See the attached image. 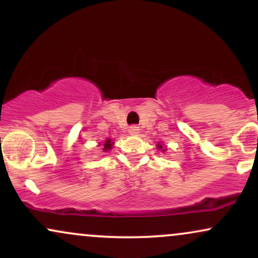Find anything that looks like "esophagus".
<instances>
[{"label":"esophagus","mask_w":258,"mask_h":258,"mask_svg":"<svg viewBox=\"0 0 258 258\" xmlns=\"http://www.w3.org/2000/svg\"><path fill=\"white\" fill-rule=\"evenodd\" d=\"M128 131L131 135H138L139 133V127L138 126H131L128 128Z\"/></svg>","instance_id":"obj_1"}]
</instances>
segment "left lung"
Segmentation results:
<instances>
[{
	"label": "left lung",
	"mask_w": 258,
	"mask_h": 258,
	"mask_svg": "<svg viewBox=\"0 0 258 258\" xmlns=\"http://www.w3.org/2000/svg\"><path fill=\"white\" fill-rule=\"evenodd\" d=\"M158 148H159L160 150H162V152H165V149H164V148H162V146H161V144H160V143L158 144Z\"/></svg>",
	"instance_id": "left-lung-1"
}]
</instances>
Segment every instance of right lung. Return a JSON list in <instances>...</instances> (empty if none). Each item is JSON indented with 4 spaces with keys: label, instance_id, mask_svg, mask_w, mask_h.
<instances>
[{
    "label": "right lung",
    "instance_id": "add662e5",
    "mask_svg": "<svg viewBox=\"0 0 258 258\" xmlns=\"http://www.w3.org/2000/svg\"><path fill=\"white\" fill-rule=\"evenodd\" d=\"M112 144H114V142H111V139H105L104 142V146H103V152H108V150H110L112 148Z\"/></svg>",
    "mask_w": 258,
    "mask_h": 258
}]
</instances>
